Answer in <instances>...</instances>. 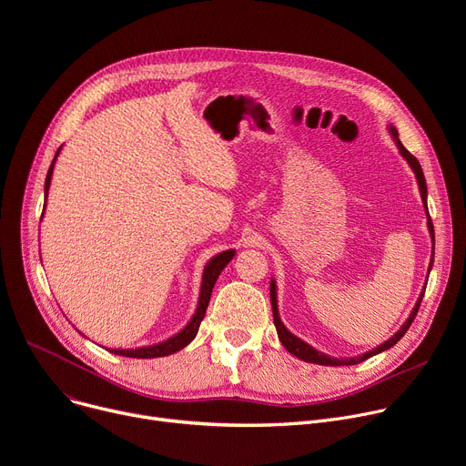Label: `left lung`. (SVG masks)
<instances>
[{
  "label": "left lung",
  "mask_w": 466,
  "mask_h": 466,
  "mask_svg": "<svg viewBox=\"0 0 466 466\" xmlns=\"http://www.w3.org/2000/svg\"><path fill=\"white\" fill-rule=\"evenodd\" d=\"M390 132H391L393 139H396V143H398V149L401 151V155L407 158V162H409V164H410V167L414 169V175H416V178H418V185H420V194H421V199H423V203H425V201H427V187H425V177H423L421 166H420L418 158H416L414 155H410V153L403 147V143L400 141V134H398V130L393 128V127H390ZM425 207H427V203H425ZM427 226H429V233H431V237H433V240H435V229H433V222H431V218H429ZM433 254H435V252H433ZM431 267H433V259H431ZM421 299H423V291H421V295H420V299H418V302H416V306H414V309H412L410 317L405 320V325L401 327V330H400L398 334H393L386 343L379 345L377 349H373V350H370V352H366V354H362V356L341 358V360H339V358H330V356H327V354H323V352L315 350L313 347H309L308 343H304L302 339H299L297 336H293L288 329L283 327V323L279 320V315H278V304H276V283H274V279L270 281V302H272V313H274V325H276L278 338H279L281 345H283L285 349H288L291 354H295L297 358H300V360H304V362H313V364H320V366H352V364H360V362L368 360L370 356L379 354V352H382V350H386V349L393 347V345H396V343L405 336V332H407V330H409V327L412 325V320H414V317H416V313H418V309H420Z\"/></svg>",
  "instance_id": "obj_1"
}]
</instances>
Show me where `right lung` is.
Here are the masks:
<instances>
[{
  "label": "right lung",
  "instance_id": "add662e5",
  "mask_svg": "<svg viewBox=\"0 0 466 466\" xmlns=\"http://www.w3.org/2000/svg\"><path fill=\"white\" fill-rule=\"evenodd\" d=\"M59 149L56 153V157L59 155ZM56 157H54V162H56ZM54 162L50 164L46 181H45V192L46 194H48V188H50V178H52V171H54ZM233 256H235V252H233V249H229V252H222V254H218L217 258H212L207 263L205 272H203V281H201V293H199L198 309H196L190 323L181 332H178L177 336H173L167 341H162L158 345L139 347V349H112V352L119 354V356H128V358H158V356H167L171 352H177V350H181L183 347H187L196 338V334L199 330V325H201V320H203L205 311H207V306H208V300H210V293H212L214 283H217L220 272L233 259Z\"/></svg>",
  "mask_w": 466,
  "mask_h": 466
}]
</instances>
